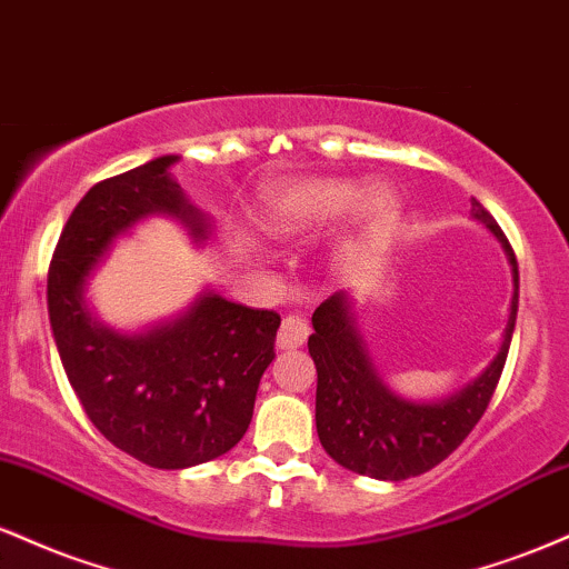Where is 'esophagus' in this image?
Segmentation results:
<instances>
[{"mask_svg":"<svg viewBox=\"0 0 569 569\" xmlns=\"http://www.w3.org/2000/svg\"><path fill=\"white\" fill-rule=\"evenodd\" d=\"M310 337V323L299 316H286L278 331V348L280 350H297L302 348L305 339Z\"/></svg>","mask_w":569,"mask_h":569,"instance_id":"esophagus-1","label":"esophagus"}]
</instances>
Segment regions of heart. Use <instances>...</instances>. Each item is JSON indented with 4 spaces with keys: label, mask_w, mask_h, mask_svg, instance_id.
<instances>
[{
    "label": "heart",
    "mask_w": 569,
    "mask_h": 569,
    "mask_svg": "<svg viewBox=\"0 0 569 569\" xmlns=\"http://www.w3.org/2000/svg\"><path fill=\"white\" fill-rule=\"evenodd\" d=\"M345 211H350V227L339 251L342 257H358L393 232L401 217V194L385 181H371L361 189L358 181L337 176L291 179L267 189L259 221L276 238H307Z\"/></svg>",
    "instance_id": "obj_1"
}]
</instances>
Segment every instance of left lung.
Wrapping results in <instances>:
<instances>
[{"mask_svg":"<svg viewBox=\"0 0 569 569\" xmlns=\"http://www.w3.org/2000/svg\"><path fill=\"white\" fill-rule=\"evenodd\" d=\"M471 213L500 240L511 262L513 297L498 356L481 377L455 396L430 403L396 396L371 367L345 291L331 293L312 312L316 335L307 339V350L318 371V439L326 452L352 473L401 481L430 471L466 441L498 388L519 310V267L498 221L476 198H471Z\"/></svg>","mask_w":569,"mask_h":569,"instance_id":"8db88e82","label":"left lung"}]
</instances>
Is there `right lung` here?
<instances>
[{"label":"right lung","instance_id":"add662e5","mask_svg":"<svg viewBox=\"0 0 569 569\" xmlns=\"http://www.w3.org/2000/svg\"><path fill=\"white\" fill-rule=\"evenodd\" d=\"M176 160L166 154L90 187L48 272L56 348L84 415L117 449L162 471L200 466L243 439L280 326L276 310L234 305L213 291L141 335H120L90 316L88 276L136 221L168 213L194 240L211 232V221L168 173Z\"/></svg>","mask_w":569,"mask_h":569}]
</instances>
